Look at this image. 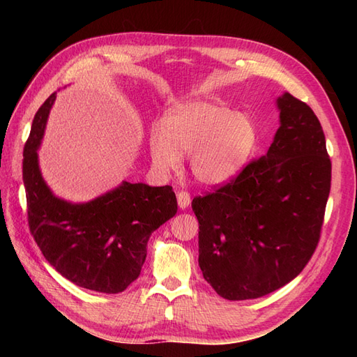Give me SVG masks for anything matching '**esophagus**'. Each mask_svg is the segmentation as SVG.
<instances>
[{
    "mask_svg": "<svg viewBox=\"0 0 357 357\" xmlns=\"http://www.w3.org/2000/svg\"><path fill=\"white\" fill-rule=\"evenodd\" d=\"M176 198H178L179 208L184 210V208H187L188 206H190V195H188L187 192H178Z\"/></svg>",
    "mask_w": 357,
    "mask_h": 357,
    "instance_id": "obj_1",
    "label": "esophagus"
}]
</instances>
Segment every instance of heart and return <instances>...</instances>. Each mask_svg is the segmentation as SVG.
<instances>
[{
    "mask_svg": "<svg viewBox=\"0 0 357 357\" xmlns=\"http://www.w3.org/2000/svg\"><path fill=\"white\" fill-rule=\"evenodd\" d=\"M149 153L161 174L178 170L188 155L193 178L207 187L230 184L247 172L261 146L255 121L227 105L195 100L174 105L147 135Z\"/></svg>",
    "mask_w": 357,
    "mask_h": 357,
    "instance_id": "obj_1",
    "label": "heart"
}]
</instances>
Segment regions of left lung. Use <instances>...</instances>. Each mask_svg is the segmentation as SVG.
<instances>
[{
	"label": "left lung",
	"instance_id": "8db88e82",
	"mask_svg": "<svg viewBox=\"0 0 357 357\" xmlns=\"http://www.w3.org/2000/svg\"><path fill=\"white\" fill-rule=\"evenodd\" d=\"M267 155L236 181L198 196L199 267L229 301L256 299L290 282L313 256L330 195L331 161L319 119L288 92Z\"/></svg>",
	"mask_w": 357,
	"mask_h": 357
}]
</instances>
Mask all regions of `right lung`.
<instances>
[{
    "instance_id": "add662e5",
    "label": "right lung",
    "mask_w": 357,
    "mask_h": 357,
    "mask_svg": "<svg viewBox=\"0 0 357 357\" xmlns=\"http://www.w3.org/2000/svg\"><path fill=\"white\" fill-rule=\"evenodd\" d=\"M55 100L52 93L36 112L22 153L30 231L45 259L70 282L98 293H121L139 276L151 233L176 215V196L170 185L128 181L87 202L56 196L38 159Z\"/></svg>"
}]
</instances>
